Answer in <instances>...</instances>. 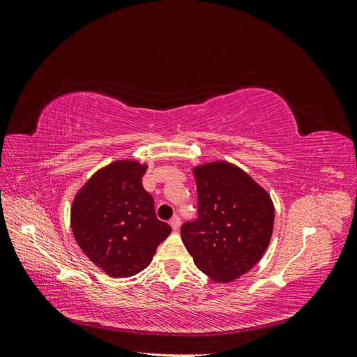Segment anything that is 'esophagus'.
Here are the masks:
<instances>
[{"instance_id":"34e87169","label":"esophagus","mask_w":357,"mask_h":357,"mask_svg":"<svg viewBox=\"0 0 357 357\" xmlns=\"http://www.w3.org/2000/svg\"><path fill=\"white\" fill-rule=\"evenodd\" d=\"M169 223H171V228L177 231L180 228V218H178V215H172V219L169 220Z\"/></svg>"}]
</instances>
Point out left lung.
Masks as SVG:
<instances>
[{
  "label": "left lung",
  "instance_id": "8db88e82",
  "mask_svg": "<svg viewBox=\"0 0 357 357\" xmlns=\"http://www.w3.org/2000/svg\"><path fill=\"white\" fill-rule=\"evenodd\" d=\"M198 218L183 223L193 262L218 283H229L261 261L273 235L271 197L243 169L211 162L193 169Z\"/></svg>",
  "mask_w": 357,
  "mask_h": 357
}]
</instances>
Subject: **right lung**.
<instances>
[{
  "mask_svg": "<svg viewBox=\"0 0 357 357\" xmlns=\"http://www.w3.org/2000/svg\"><path fill=\"white\" fill-rule=\"evenodd\" d=\"M147 167L117 160L100 169L79 190L71 229L83 253L114 278L146 269L171 226L156 218L153 197L143 188Z\"/></svg>",
  "mask_w": 357,
  "mask_h": 357,
  "instance_id": "add662e5",
  "label": "right lung"
}]
</instances>
